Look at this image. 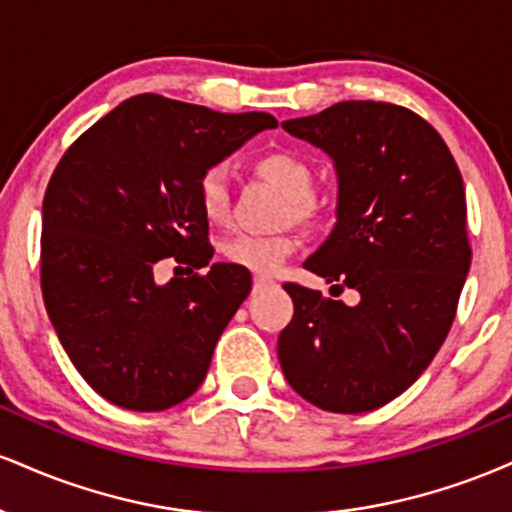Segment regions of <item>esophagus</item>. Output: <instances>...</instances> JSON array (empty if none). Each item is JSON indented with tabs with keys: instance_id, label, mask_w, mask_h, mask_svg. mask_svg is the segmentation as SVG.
Segmentation results:
<instances>
[{
	"instance_id": "1",
	"label": "esophagus",
	"mask_w": 512,
	"mask_h": 512,
	"mask_svg": "<svg viewBox=\"0 0 512 512\" xmlns=\"http://www.w3.org/2000/svg\"><path fill=\"white\" fill-rule=\"evenodd\" d=\"M274 281L269 279V276H255V291H260V289H264V286H272Z\"/></svg>"
}]
</instances>
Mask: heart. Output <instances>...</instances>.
Listing matches in <instances>:
<instances>
[{
  "mask_svg": "<svg viewBox=\"0 0 512 512\" xmlns=\"http://www.w3.org/2000/svg\"><path fill=\"white\" fill-rule=\"evenodd\" d=\"M255 175L274 185L286 195L284 221H296L310 231H320L334 223L337 209L330 197L313 190L315 168L303 156L291 151H269L252 163ZM197 202L209 221L221 223L231 214V187L221 168L204 170L197 178ZM296 250V233L284 231L276 236H240L223 243V255L236 267L252 274H274L286 257Z\"/></svg>",
  "mask_w": 512,
  "mask_h": 512,
  "instance_id": "b5f03b06",
  "label": "heart"
}]
</instances>
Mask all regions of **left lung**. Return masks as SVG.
I'll return each mask as SVG.
<instances>
[{
    "label": "left lung",
    "mask_w": 512,
    "mask_h": 512,
    "mask_svg": "<svg viewBox=\"0 0 512 512\" xmlns=\"http://www.w3.org/2000/svg\"><path fill=\"white\" fill-rule=\"evenodd\" d=\"M320 146L339 173L337 226L305 262L361 303L284 284L293 317L279 363L303 399L361 414L402 395L438 354L472 262L464 182L421 115L385 101H344L281 122Z\"/></svg>",
    "instance_id": "obj_1"
}]
</instances>
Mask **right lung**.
Instances as JSON below:
<instances>
[{
	"label": "right lung",
	"instance_id": "obj_1",
	"mask_svg": "<svg viewBox=\"0 0 512 512\" xmlns=\"http://www.w3.org/2000/svg\"><path fill=\"white\" fill-rule=\"evenodd\" d=\"M269 113H216L142 93L91 125L52 170L43 199L40 289L57 337L98 395L132 411L175 407L202 385L250 272L207 267L214 248L197 178ZM179 267L158 287L153 272Z\"/></svg>",
	"mask_w": 512,
	"mask_h": 512
}]
</instances>
